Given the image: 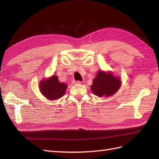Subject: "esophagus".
<instances>
[{"label":"esophagus","instance_id":"obj_1","mask_svg":"<svg viewBox=\"0 0 159 159\" xmlns=\"http://www.w3.org/2000/svg\"><path fill=\"white\" fill-rule=\"evenodd\" d=\"M73 85H76V84H80L81 82L79 81V80H73L72 83Z\"/></svg>","mask_w":159,"mask_h":159}]
</instances>
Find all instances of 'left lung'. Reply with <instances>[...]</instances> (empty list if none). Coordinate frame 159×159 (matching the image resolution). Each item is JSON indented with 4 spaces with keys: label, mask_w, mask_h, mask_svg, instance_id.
I'll use <instances>...</instances> for the list:
<instances>
[{
    "label": "left lung",
    "mask_w": 159,
    "mask_h": 159,
    "mask_svg": "<svg viewBox=\"0 0 159 159\" xmlns=\"http://www.w3.org/2000/svg\"><path fill=\"white\" fill-rule=\"evenodd\" d=\"M121 85V80L113 75L111 72H104L100 70L93 80L91 87L92 92L98 97L110 96L116 93Z\"/></svg>",
    "instance_id": "1"
}]
</instances>
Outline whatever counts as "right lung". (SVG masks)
Listing matches in <instances>:
<instances>
[{
	"instance_id": "obj_1",
	"label": "right lung",
	"mask_w": 159,
	"mask_h": 159,
	"mask_svg": "<svg viewBox=\"0 0 159 159\" xmlns=\"http://www.w3.org/2000/svg\"><path fill=\"white\" fill-rule=\"evenodd\" d=\"M66 83H60L57 76H52L39 83V89L48 100H57L65 94L67 89Z\"/></svg>"
}]
</instances>
